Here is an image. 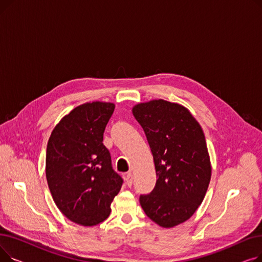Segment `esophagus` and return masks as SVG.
<instances>
[{
    "mask_svg": "<svg viewBox=\"0 0 262 262\" xmlns=\"http://www.w3.org/2000/svg\"><path fill=\"white\" fill-rule=\"evenodd\" d=\"M125 181H126V184L128 186H132V184H133V174L130 172L125 175Z\"/></svg>",
    "mask_w": 262,
    "mask_h": 262,
    "instance_id": "1",
    "label": "esophagus"
}]
</instances>
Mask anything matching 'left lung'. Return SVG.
Returning <instances> with one entry per match:
<instances>
[{
  "label": "left lung",
  "instance_id": "1",
  "mask_svg": "<svg viewBox=\"0 0 262 262\" xmlns=\"http://www.w3.org/2000/svg\"><path fill=\"white\" fill-rule=\"evenodd\" d=\"M133 115L145 133L158 177L153 191L140 195V205L156 224L174 227L193 215L210 183L205 135L189 110L177 103H140L133 107Z\"/></svg>",
  "mask_w": 262,
  "mask_h": 262
}]
</instances>
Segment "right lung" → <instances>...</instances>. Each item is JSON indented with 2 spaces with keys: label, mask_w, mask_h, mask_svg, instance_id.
Returning a JSON list of instances; mask_svg holds the SVG:
<instances>
[{
  "label": "right lung",
  "mask_w": 262,
  "mask_h": 262,
  "mask_svg": "<svg viewBox=\"0 0 262 262\" xmlns=\"http://www.w3.org/2000/svg\"><path fill=\"white\" fill-rule=\"evenodd\" d=\"M114 110V103L79 105L59 121L48 142L46 175L53 200L70 221L82 226L105 221L123 184L103 144Z\"/></svg>",
  "instance_id": "1"
}]
</instances>
